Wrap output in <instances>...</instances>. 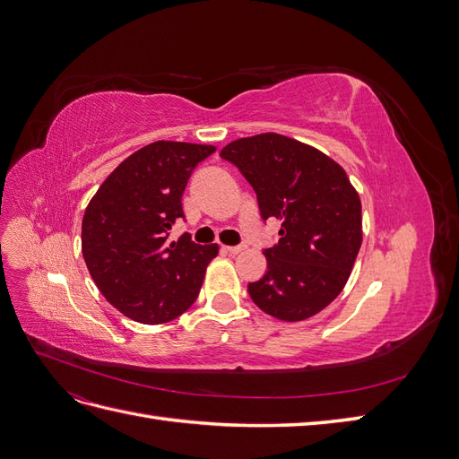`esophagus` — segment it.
<instances>
[{
	"label": "esophagus",
	"mask_w": 459,
	"mask_h": 459,
	"mask_svg": "<svg viewBox=\"0 0 459 459\" xmlns=\"http://www.w3.org/2000/svg\"><path fill=\"white\" fill-rule=\"evenodd\" d=\"M243 245H233V247H221V251H224V253H228V255H238V253H241L243 251Z\"/></svg>",
	"instance_id": "1"
}]
</instances>
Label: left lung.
Instances as JSON below:
<instances>
[{"label": "left lung", "instance_id": "8db88e82", "mask_svg": "<svg viewBox=\"0 0 459 459\" xmlns=\"http://www.w3.org/2000/svg\"><path fill=\"white\" fill-rule=\"evenodd\" d=\"M220 157L255 189L260 218L281 221L280 241L262 251L266 273L247 287L253 302L283 322L324 310L362 245V204L349 176L322 151L280 134L241 137Z\"/></svg>", "mask_w": 459, "mask_h": 459}]
</instances>
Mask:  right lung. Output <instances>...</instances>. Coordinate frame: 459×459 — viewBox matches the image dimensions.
<instances>
[{
    "label": "right lung",
    "mask_w": 459,
    "mask_h": 459,
    "mask_svg": "<svg viewBox=\"0 0 459 459\" xmlns=\"http://www.w3.org/2000/svg\"><path fill=\"white\" fill-rule=\"evenodd\" d=\"M216 147L155 142L120 162L82 220V255L97 289L134 322H170L195 302L216 245L170 230L186 220L182 195Z\"/></svg>",
    "instance_id": "obj_1"
}]
</instances>
